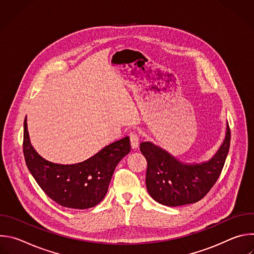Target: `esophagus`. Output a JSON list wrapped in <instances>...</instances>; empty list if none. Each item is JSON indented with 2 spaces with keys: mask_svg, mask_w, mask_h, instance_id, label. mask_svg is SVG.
Segmentation results:
<instances>
[{
  "mask_svg": "<svg viewBox=\"0 0 254 254\" xmlns=\"http://www.w3.org/2000/svg\"><path fill=\"white\" fill-rule=\"evenodd\" d=\"M129 140H130V147L132 150L136 149L138 147L139 143V136L136 133H131L129 135Z\"/></svg>",
  "mask_w": 254,
  "mask_h": 254,
  "instance_id": "34e87169",
  "label": "esophagus"
}]
</instances>
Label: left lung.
<instances>
[{
	"instance_id": "left-lung-1",
	"label": "left lung",
	"mask_w": 254,
	"mask_h": 254,
	"mask_svg": "<svg viewBox=\"0 0 254 254\" xmlns=\"http://www.w3.org/2000/svg\"><path fill=\"white\" fill-rule=\"evenodd\" d=\"M225 139L208 162L183 164L150 141L139 143V150L148 163L146 185L151 197L166 206H182L204 198L218 180L230 147V128L227 124Z\"/></svg>"
}]
</instances>
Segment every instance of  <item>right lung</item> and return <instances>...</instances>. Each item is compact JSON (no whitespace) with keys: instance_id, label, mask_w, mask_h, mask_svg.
Returning a JSON list of instances; mask_svg holds the SVG:
<instances>
[{"instance_id":"1","label":"right lung","mask_w":254,"mask_h":254,"mask_svg":"<svg viewBox=\"0 0 254 254\" xmlns=\"http://www.w3.org/2000/svg\"><path fill=\"white\" fill-rule=\"evenodd\" d=\"M23 152L30 173L48 197L63 207L87 209L105 197L117 165L130 152V141L126 136L82 163L54 164L32 147L25 119Z\"/></svg>"}]
</instances>
